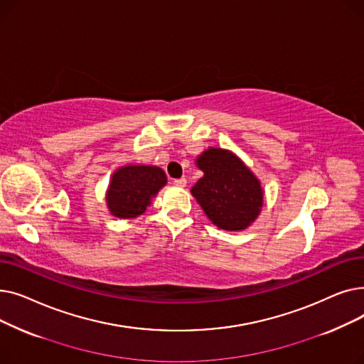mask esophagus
Here are the masks:
<instances>
[{
    "label": "esophagus",
    "mask_w": 364,
    "mask_h": 364,
    "mask_svg": "<svg viewBox=\"0 0 364 364\" xmlns=\"http://www.w3.org/2000/svg\"><path fill=\"white\" fill-rule=\"evenodd\" d=\"M174 184L178 186V187H186L187 180H186V178H176V180H174Z\"/></svg>",
    "instance_id": "34e87169"
}]
</instances>
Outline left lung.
Instances as JSON below:
<instances>
[{
  "mask_svg": "<svg viewBox=\"0 0 364 364\" xmlns=\"http://www.w3.org/2000/svg\"><path fill=\"white\" fill-rule=\"evenodd\" d=\"M196 164L203 177L192 187V195L208 218L230 232L250 225L262 206V190L252 172L223 149H208Z\"/></svg>",
  "mask_w": 364,
  "mask_h": 364,
  "instance_id": "obj_1",
  "label": "left lung"
}]
</instances>
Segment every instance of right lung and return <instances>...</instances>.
Here are the masks:
<instances>
[{"label": "right lung", "instance_id": "obj_1", "mask_svg": "<svg viewBox=\"0 0 364 364\" xmlns=\"http://www.w3.org/2000/svg\"><path fill=\"white\" fill-rule=\"evenodd\" d=\"M166 184L165 172L158 166L129 165L113 174L107 190V206L118 218L141 215L159 188Z\"/></svg>", "mask_w": 364, "mask_h": 364}]
</instances>
